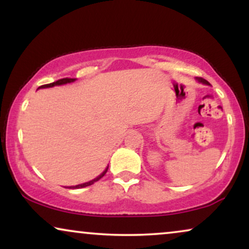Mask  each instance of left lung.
I'll use <instances>...</instances> for the list:
<instances>
[{
  "instance_id": "obj_1",
  "label": "left lung",
  "mask_w": 249,
  "mask_h": 249,
  "mask_svg": "<svg viewBox=\"0 0 249 249\" xmlns=\"http://www.w3.org/2000/svg\"><path fill=\"white\" fill-rule=\"evenodd\" d=\"M196 79H197V81L199 82V83H201V84H205V85H211L210 83H208V82L206 81V79H204L203 77H196Z\"/></svg>"
}]
</instances>
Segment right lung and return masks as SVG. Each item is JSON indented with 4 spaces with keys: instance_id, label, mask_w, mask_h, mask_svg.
Segmentation results:
<instances>
[{
    "instance_id": "right-lung-1",
    "label": "right lung",
    "mask_w": 249,
    "mask_h": 249,
    "mask_svg": "<svg viewBox=\"0 0 249 249\" xmlns=\"http://www.w3.org/2000/svg\"><path fill=\"white\" fill-rule=\"evenodd\" d=\"M76 81V78H61V79H58L57 82H53V83H50V84H45V85H42V86H39L38 89H45V88H52V86H55V85H64V84H67V83H71V82H75ZM108 167L109 166H107V168H106V170L102 172V173L99 175V177H97L95 178H93V180H91V181H89V182H85V183H82V184H77V185H72V187H69L71 189H79V188H85V187H89V185H91V184H93L94 182H97V181H99L100 180V178L104 177V175L107 173V171H108Z\"/></svg>"
}]
</instances>
